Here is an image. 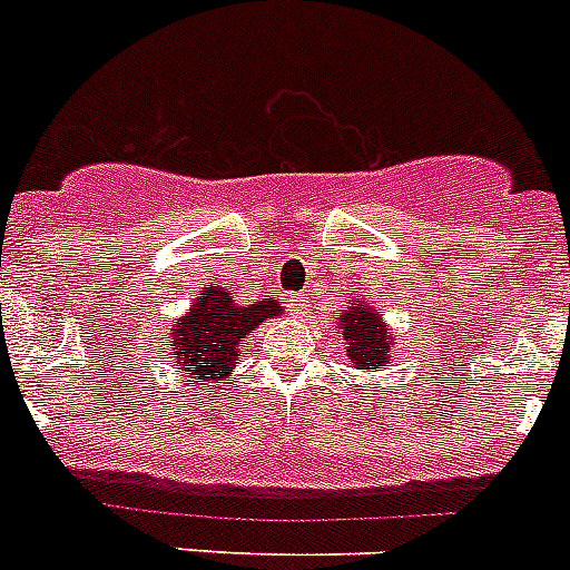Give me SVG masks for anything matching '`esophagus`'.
I'll use <instances>...</instances> for the list:
<instances>
[{"mask_svg":"<svg viewBox=\"0 0 570 570\" xmlns=\"http://www.w3.org/2000/svg\"><path fill=\"white\" fill-rule=\"evenodd\" d=\"M291 307H294V311H296V316H307V313H311V307H307L305 296H294V299H291Z\"/></svg>","mask_w":570,"mask_h":570,"instance_id":"34e87169","label":"esophagus"}]
</instances>
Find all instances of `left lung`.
<instances>
[{"instance_id": "1", "label": "left lung", "mask_w": 570, "mask_h": 570, "mask_svg": "<svg viewBox=\"0 0 570 570\" xmlns=\"http://www.w3.org/2000/svg\"><path fill=\"white\" fill-rule=\"evenodd\" d=\"M333 336L344 347V356L362 373L390 370L399 350L395 327L387 322L384 307L375 302L367 288L350 291L344 299V311L333 322Z\"/></svg>"}]
</instances>
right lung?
<instances>
[{"label":"right lung","instance_id":"obj_1","mask_svg":"<svg viewBox=\"0 0 570 570\" xmlns=\"http://www.w3.org/2000/svg\"><path fill=\"white\" fill-rule=\"evenodd\" d=\"M274 316H282V305L276 299L243 305L234 299L232 288L208 282L180 316L166 322L160 350L175 375L226 387L250 333Z\"/></svg>","mask_w":570,"mask_h":570}]
</instances>
